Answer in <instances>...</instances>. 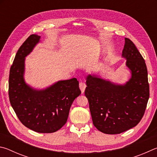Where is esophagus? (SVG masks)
<instances>
[{
	"instance_id": "esophagus-1",
	"label": "esophagus",
	"mask_w": 157,
	"mask_h": 157,
	"mask_svg": "<svg viewBox=\"0 0 157 157\" xmlns=\"http://www.w3.org/2000/svg\"><path fill=\"white\" fill-rule=\"evenodd\" d=\"M79 87H80L81 92L83 93L85 92V89H86V83H82L81 82V83H79Z\"/></svg>"
}]
</instances>
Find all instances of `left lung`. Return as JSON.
I'll return each mask as SVG.
<instances>
[{
	"instance_id": "obj_1",
	"label": "left lung",
	"mask_w": 157,
	"mask_h": 157,
	"mask_svg": "<svg viewBox=\"0 0 157 157\" xmlns=\"http://www.w3.org/2000/svg\"><path fill=\"white\" fill-rule=\"evenodd\" d=\"M122 57L131 74L125 83H115L95 74L86 77L85 95L88 99L93 124L108 134H120L135 127L144 116L149 99L146 65L128 38H125Z\"/></svg>"
}]
</instances>
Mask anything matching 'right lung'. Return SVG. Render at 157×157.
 I'll list each match as a JSON object with an SVG mask.
<instances>
[{
  "instance_id": "add662e5",
  "label": "right lung",
  "mask_w": 157,
  "mask_h": 157,
  "mask_svg": "<svg viewBox=\"0 0 157 157\" xmlns=\"http://www.w3.org/2000/svg\"><path fill=\"white\" fill-rule=\"evenodd\" d=\"M32 34L18 49L11 67L9 97L12 108L23 124L39 133H52L67 122L71 104L81 94L76 78L59 81L44 89H36L24 78L25 57L40 42Z\"/></svg>"
}]
</instances>
